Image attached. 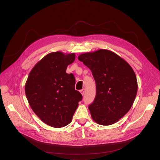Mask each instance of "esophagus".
I'll use <instances>...</instances> for the list:
<instances>
[{
    "label": "esophagus",
    "mask_w": 160,
    "mask_h": 160,
    "mask_svg": "<svg viewBox=\"0 0 160 160\" xmlns=\"http://www.w3.org/2000/svg\"><path fill=\"white\" fill-rule=\"evenodd\" d=\"M80 92L81 94H82V95H84V93H85V89H81V90L80 91Z\"/></svg>",
    "instance_id": "34e87169"
}]
</instances>
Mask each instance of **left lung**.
I'll use <instances>...</instances> for the list:
<instances>
[{
  "instance_id": "8db88e82",
  "label": "left lung",
  "mask_w": 160,
  "mask_h": 160,
  "mask_svg": "<svg viewBox=\"0 0 160 160\" xmlns=\"http://www.w3.org/2000/svg\"><path fill=\"white\" fill-rule=\"evenodd\" d=\"M78 59L91 70L96 83V96L88 107L92 119L104 126L119 121L137 95V78L131 66L104 49L80 54Z\"/></svg>"
}]
</instances>
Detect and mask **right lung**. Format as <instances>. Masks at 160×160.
<instances>
[{"label": "right lung", "mask_w": 160, "mask_h": 160, "mask_svg": "<svg viewBox=\"0 0 160 160\" xmlns=\"http://www.w3.org/2000/svg\"><path fill=\"white\" fill-rule=\"evenodd\" d=\"M74 60V53H50L33 67L25 84V93L32 110L52 127L69 124L82 98L75 90L74 75L66 73L67 66Z\"/></svg>", "instance_id": "add662e5"}]
</instances>
